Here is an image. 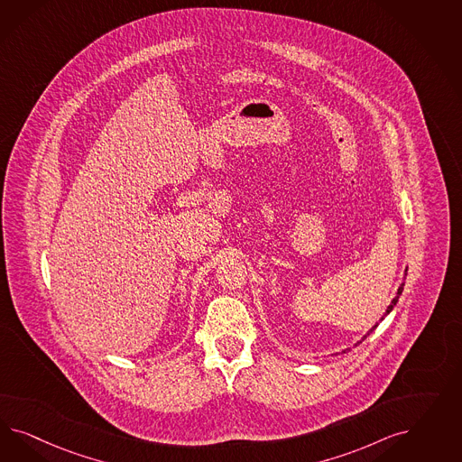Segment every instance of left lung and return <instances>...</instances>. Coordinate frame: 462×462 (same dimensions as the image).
Here are the masks:
<instances>
[{"label": "left lung", "instance_id": "obj_1", "mask_svg": "<svg viewBox=\"0 0 462 462\" xmlns=\"http://www.w3.org/2000/svg\"><path fill=\"white\" fill-rule=\"evenodd\" d=\"M406 273H408V269H405V276H403V280H402V284H400V288H398V291H396V296H394V298H393L392 303H390V305H388V308H386V311H384V315H383V317H381V319H379V322H383V320H384V317H386V315H390V313H392L393 308L396 307V303H398V300H400V294L403 293V286H405V281H406ZM379 322H376V325H373V327H371V328H369V330H367V334H364L363 338H361V340H357V342H356V344H354V347H356V346H359V344H361V342H363L364 338H365V337L369 336V334H371V332H373V330H374V328H376V327H378ZM346 350H350V349H349V347H347V349H346ZM337 354H338V352H336V356H337Z\"/></svg>", "mask_w": 462, "mask_h": 462}]
</instances>
